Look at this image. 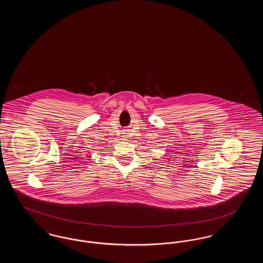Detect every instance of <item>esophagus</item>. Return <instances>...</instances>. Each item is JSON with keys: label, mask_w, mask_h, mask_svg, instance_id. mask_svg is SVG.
Returning a JSON list of instances; mask_svg holds the SVG:
<instances>
[{"label": "esophagus", "mask_w": 263, "mask_h": 263, "mask_svg": "<svg viewBox=\"0 0 263 263\" xmlns=\"http://www.w3.org/2000/svg\"><path fill=\"white\" fill-rule=\"evenodd\" d=\"M124 134H125V135H124V136H125V137H124V139H127V135H128V131H126L125 133H124Z\"/></svg>", "instance_id": "1"}]
</instances>
